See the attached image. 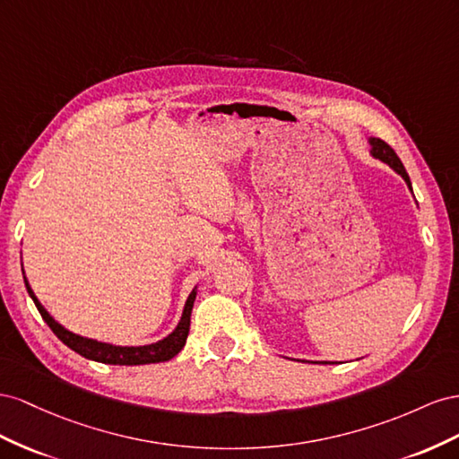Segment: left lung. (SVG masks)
<instances>
[{"mask_svg":"<svg viewBox=\"0 0 459 459\" xmlns=\"http://www.w3.org/2000/svg\"><path fill=\"white\" fill-rule=\"evenodd\" d=\"M368 143H369V153L375 157V160L386 163V165L392 169V171L398 173V175L403 178L405 185H408L410 192L413 194L410 175L405 173V167L402 165V161H400V157L396 155V152L392 150L386 142H383L381 138H375V136H369V138H368ZM323 363H325V361H323Z\"/></svg>","mask_w":459,"mask_h":459,"instance_id":"1","label":"left lung"}]
</instances>
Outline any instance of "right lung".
<instances>
[{
    "instance_id": "add662e5",
    "label": "right lung",
    "mask_w": 459,
    "mask_h": 459,
    "mask_svg": "<svg viewBox=\"0 0 459 459\" xmlns=\"http://www.w3.org/2000/svg\"><path fill=\"white\" fill-rule=\"evenodd\" d=\"M22 279H24L26 292H29V296L32 298L34 306L38 307V311H40V316L48 323L49 329L54 331V334L61 340L65 346H69L73 351L81 353V356L86 359L98 361V363H108V365L161 363V361L173 359L186 344L188 331H190V316H192L195 294H198V286L192 288V292L186 298L185 309H182V316H180L177 326L165 338L157 340V342H152V344H143V346H119V344H111V342H101V340H96V338L81 336L69 329H65L61 323H57L54 317L49 316V311L40 304V299L36 298L29 279H26L24 269H22Z\"/></svg>"
}]
</instances>
